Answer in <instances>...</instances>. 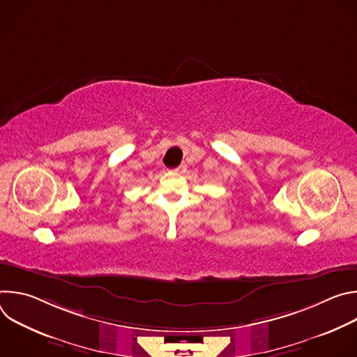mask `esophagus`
I'll list each match as a JSON object with an SVG mask.
<instances>
[{"mask_svg": "<svg viewBox=\"0 0 357 357\" xmlns=\"http://www.w3.org/2000/svg\"><path fill=\"white\" fill-rule=\"evenodd\" d=\"M175 171H176V172H183V171H185V165H181V167H178Z\"/></svg>", "mask_w": 357, "mask_h": 357, "instance_id": "34e87169", "label": "esophagus"}]
</instances>
